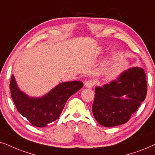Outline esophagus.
Instances as JSON below:
<instances>
[{"label": "esophagus", "instance_id": "obj_1", "mask_svg": "<svg viewBox=\"0 0 155 155\" xmlns=\"http://www.w3.org/2000/svg\"><path fill=\"white\" fill-rule=\"evenodd\" d=\"M84 86H85L86 88H92L93 86H94V81H91V80H88V81H86L85 82Z\"/></svg>", "mask_w": 155, "mask_h": 155}]
</instances>
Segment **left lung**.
<instances>
[{"mask_svg": "<svg viewBox=\"0 0 155 155\" xmlns=\"http://www.w3.org/2000/svg\"><path fill=\"white\" fill-rule=\"evenodd\" d=\"M147 81L143 69L133 67L117 80L95 88L92 111L95 119L104 127L124 124L144 101Z\"/></svg>", "mask_w": 155, "mask_h": 155, "instance_id": "left-lung-1", "label": "left lung"}]
</instances>
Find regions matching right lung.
<instances>
[{
    "label": "right lung",
    "mask_w": 155,
    "mask_h": 155,
    "mask_svg": "<svg viewBox=\"0 0 155 155\" xmlns=\"http://www.w3.org/2000/svg\"><path fill=\"white\" fill-rule=\"evenodd\" d=\"M83 86L81 81L64 82L42 98H30L19 89L13 75L10 82V94L18 111L33 126L39 127L58 119L69 97Z\"/></svg>",
    "instance_id": "1"
}]
</instances>
